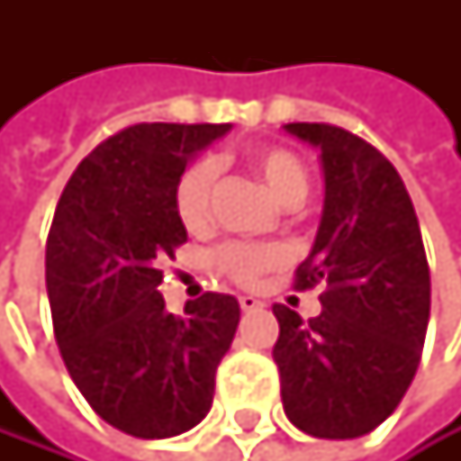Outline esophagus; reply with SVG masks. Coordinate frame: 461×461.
Masks as SVG:
<instances>
[{"label": "esophagus", "mask_w": 461, "mask_h": 461, "mask_svg": "<svg viewBox=\"0 0 461 461\" xmlns=\"http://www.w3.org/2000/svg\"><path fill=\"white\" fill-rule=\"evenodd\" d=\"M240 307H243V312H254V310H262L265 304L257 295H240Z\"/></svg>", "instance_id": "34e87169"}]
</instances>
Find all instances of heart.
<instances>
[{
  "mask_svg": "<svg viewBox=\"0 0 461 461\" xmlns=\"http://www.w3.org/2000/svg\"><path fill=\"white\" fill-rule=\"evenodd\" d=\"M249 171L271 190V196L295 207L310 193V171L298 154L285 146H254L243 154ZM212 187L215 166L207 160L193 163L182 171L174 187V210L187 232H204L212 215ZM285 259V251L271 243H226L215 254V265L240 285H254L262 274L274 271Z\"/></svg>",
  "mask_w": 461,
  "mask_h": 461,
  "instance_id": "heart-1",
  "label": "heart"
}]
</instances>
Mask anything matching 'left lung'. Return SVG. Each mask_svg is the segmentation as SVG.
<instances>
[{"instance_id": "left-lung-1", "label": "left lung", "mask_w": 461, "mask_h": 461, "mask_svg": "<svg viewBox=\"0 0 461 461\" xmlns=\"http://www.w3.org/2000/svg\"><path fill=\"white\" fill-rule=\"evenodd\" d=\"M315 146L323 212L295 287L326 285L321 315L274 304L285 415L323 439H354L384 423L420 362L431 279L418 215L382 151L329 123H285Z\"/></svg>"}]
</instances>
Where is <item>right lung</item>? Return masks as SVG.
I'll use <instances>...</instances> for the list:
<instances>
[{
	"mask_svg": "<svg viewBox=\"0 0 461 461\" xmlns=\"http://www.w3.org/2000/svg\"><path fill=\"white\" fill-rule=\"evenodd\" d=\"M232 123H135L71 174L46 243L55 338L77 390L123 434L166 439L199 426L235 340V295L166 310L163 262L187 240L174 187Z\"/></svg>",
	"mask_w": 461,
	"mask_h": 461,
	"instance_id": "1",
	"label": "right lung"
}]
</instances>
